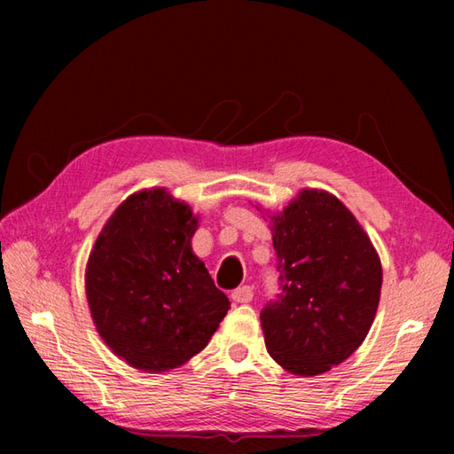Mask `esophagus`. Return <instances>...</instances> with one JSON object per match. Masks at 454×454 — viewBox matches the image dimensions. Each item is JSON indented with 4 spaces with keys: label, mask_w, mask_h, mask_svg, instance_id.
I'll return each instance as SVG.
<instances>
[{
    "label": "esophagus",
    "mask_w": 454,
    "mask_h": 454,
    "mask_svg": "<svg viewBox=\"0 0 454 454\" xmlns=\"http://www.w3.org/2000/svg\"><path fill=\"white\" fill-rule=\"evenodd\" d=\"M232 301L234 302H242V304L252 302L254 301V286H249V285L238 286L236 291L232 293Z\"/></svg>",
    "instance_id": "esophagus-1"
}]
</instances>
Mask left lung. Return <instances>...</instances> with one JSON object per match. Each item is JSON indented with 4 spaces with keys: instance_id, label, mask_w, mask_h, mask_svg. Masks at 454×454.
I'll return each mask as SVG.
<instances>
[{
    "instance_id": "8db88e82",
    "label": "left lung",
    "mask_w": 454,
    "mask_h": 454,
    "mask_svg": "<svg viewBox=\"0 0 454 454\" xmlns=\"http://www.w3.org/2000/svg\"><path fill=\"white\" fill-rule=\"evenodd\" d=\"M278 293L262 310L269 355L293 374L330 371L356 351L380 301L382 267L340 199L304 189L273 222Z\"/></svg>"
}]
</instances>
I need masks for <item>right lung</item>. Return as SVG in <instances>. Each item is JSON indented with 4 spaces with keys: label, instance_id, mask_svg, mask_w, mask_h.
I'll return each mask as SVG.
<instances>
[{
    "label": "right lung",
    "instance_id": "add662e5",
    "mask_svg": "<svg viewBox=\"0 0 454 454\" xmlns=\"http://www.w3.org/2000/svg\"><path fill=\"white\" fill-rule=\"evenodd\" d=\"M197 218L163 189L142 191L114 210L85 271L88 302L114 355L146 372L187 363L207 347L228 296L192 254Z\"/></svg>",
    "mask_w": 454,
    "mask_h": 454
}]
</instances>
